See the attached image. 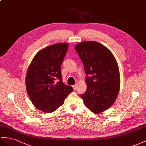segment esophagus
<instances>
[{"label":"esophagus","instance_id":"esophagus-1","mask_svg":"<svg viewBox=\"0 0 146 146\" xmlns=\"http://www.w3.org/2000/svg\"><path fill=\"white\" fill-rule=\"evenodd\" d=\"M73 88L74 91H76L77 89V84H74L73 86Z\"/></svg>","mask_w":146,"mask_h":146}]
</instances>
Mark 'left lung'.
Masks as SVG:
<instances>
[{"label":"left lung","instance_id":"obj_1","mask_svg":"<svg viewBox=\"0 0 146 146\" xmlns=\"http://www.w3.org/2000/svg\"><path fill=\"white\" fill-rule=\"evenodd\" d=\"M74 49L83 62L87 89L81 98L92 112L100 113L113 105L120 86L117 62L109 49L95 41L76 44Z\"/></svg>","mask_w":146,"mask_h":146}]
</instances>
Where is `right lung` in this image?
Here are the masks:
<instances>
[{
	"instance_id": "1",
	"label": "right lung",
	"mask_w": 146,
	"mask_h": 146,
	"mask_svg": "<svg viewBox=\"0 0 146 146\" xmlns=\"http://www.w3.org/2000/svg\"><path fill=\"white\" fill-rule=\"evenodd\" d=\"M68 44L51 45L39 51L29 65L26 88L32 103L46 113L55 111L64 103L73 89L63 83L61 65Z\"/></svg>"
}]
</instances>
